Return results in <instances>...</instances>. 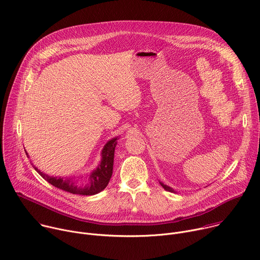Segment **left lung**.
<instances>
[{
  "label": "left lung",
  "mask_w": 260,
  "mask_h": 260,
  "mask_svg": "<svg viewBox=\"0 0 260 260\" xmlns=\"http://www.w3.org/2000/svg\"><path fill=\"white\" fill-rule=\"evenodd\" d=\"M160 183V185H161V186L164 187V189L165 190H167V191H170V192H176L172 187H170V186H168V185H166V184H164L162 182H159Z\"/></svg>",
  "instance_id": "left-lung-1"
}]
</instances>
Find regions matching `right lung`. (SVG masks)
<instances>
[{
    "instance_id": "1",
    "label": "right lung",
    "mask_w": 260,
    "mask_h": 260,
    "mask_svg": "<svg viewBox=\"0 0 260 260\" xmlns=\"http://www.w3.org/2000/svg\"><path fill=\"white\" fill-rule=\"evenodd\" d=\"M119 137L112 138L109 140L104 146L102 150V158L98 167L90 172L88 175L79 176V177H54L49 176L43 172H41L38 168L35 167L34 169L39 173V175L45 179L48 183L52 184L54 187H57L61 190L73 194H81V196H93L102 190H104L111 179L113 173V162H114V152L115 147L117 145V140ZM29 158L28 154L26 153ZM84 177L87 179L85 183H82L81 181ZM80 181V183L78 182Z\"/></svg>"
}]
</instances>
